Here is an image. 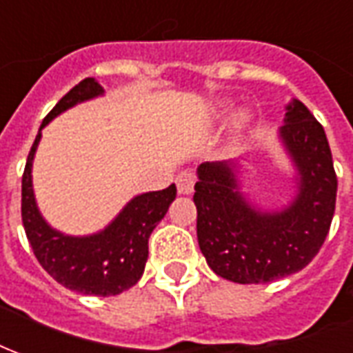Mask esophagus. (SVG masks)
Returning <instances> with one entry per match:
<instances>
[{
  "mask_svg": "<svg viewBox=\"0 0 353 353\" xmlns=\"http://www.w3.org/2000/svg\"><path fill=\"white\" fill-rule=\"evenodd\" d=\"M195 184V174L192 171H184L176 176V188H179V194H192L194 192Z\"/></svg>",
  "mask_w": 353,
  "mask_h": 353,
  "instance_id": "obj_1",
  "label": "esophagus"
}]
</instances>
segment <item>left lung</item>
I'll use <instances>...</instances> for the list:
<instances>
[{
    "instance_id": "left-lung-1",
    "label": "left lung",
    "mask_w": 353,
    "mask_h": 353,
    "mask_svg": "<svg viewBox=\"0 0 353 353\" xmlns=\"http://www.w3.org/2000/svg\"><path fill=\"white\" fill-rule=\"evenodd\" d=\"M280 137L299 169V194L284 210L259 212L236 190L235 163H201L194 203L197 241L208 267L239 284H267L307 267L331 228L336 173L325 131L297 99Z\"/></svg>"
}]
</instances>
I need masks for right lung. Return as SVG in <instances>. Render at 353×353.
Listing matches in <instances>:
<instances>
[{
  "label": "right lung",
  "mask_w": 353,
  "mask_h": 353,
  "mask_svg": "<svg viewBox=\"0 0 353 353\" xmlns=\"http://www.w3.org/2000/svg\"><path fill=\"white\" fill-rule=\"evenodd\" d=\"M103 94L99 82L88 77L56 103L41 130L69 107ZM41 130L28 154L22 174V223L35 258L56 282L84 295L110 297L130 290L143 276L148 259V239L176 197V186L137 195L107 230L90 236H65L48 228L37 210L32 188V161Z\"/></svg>",
  "instance_id": "obj_1"
}]
</instances>
